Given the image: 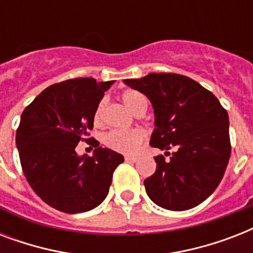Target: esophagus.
Wrapping results in <instances>:
<instances>
[{
	"mask_svg": "<svg viewBox=\"0 0 253 253\" xmlns=\"http://www.w3.org/2000/svg\"><path fill=\"white\" fill-rule=\"evenodd\" d=\"M125 160H126L127 163H136L138 162V158H134V156H126Z\"/></svg>",
	"mask_w": 253,
	"mask_h": 253,
	"instance_id": "obj_1",
	"label": "esophagus"
}]
</instances>
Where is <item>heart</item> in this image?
<instances>
[{
    "instance_id": "b5f03b06",
    "label": "heart",
    "mask_w": 253,
    "mask_h": 253,
    "mask_svg": "<svg viewBox=\"0 0 253 253\" xmlns=\"http://www.w3.org/2000/svg\"><path fill=\"white\" fill-rule=\"evenodd\" d=\"M122 102L125 106L132 113V114H139L142 111H146L147 109V99L146 97L136 90H125L121 95ZM102 110H103V101L98 103V106L94 111V123L99 125L102 119ZM144 135L140 130H113L105 136V144L109 148L121 152L125 155H135L138 152L139 147L142 144Z\"/></svg>"
}]
</instances>
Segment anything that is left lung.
I'll return each instance as SVG.
<instances>
[{
  "mask_svg": "<svg viewBox=\"0 0 253 253\" xmlns=\"http://www.w3.org/2000/svg\"><path fill=\"white\" fill-rule=\"evenodd\" d=\"M123 83L150 99L155 114L150 144L170 156L155 158L156 170L144 180L148 197L173 211L204 202L219 185L231 154L227 111L211 91L182 75L150 73Z\"/></svg>",
  "mask_w": 253,
  "mask_h": 253,
  "instance_id": "left-lung-1",
  "label": "left lung"
}]
</instances>
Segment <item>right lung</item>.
I'll return each instance as SVG.
<instances>
[{"label": "right lung", "mask_w": 253, "mask_h": 253, "mask_svg": "<svg viewBox=\"0 0 253 253\" xmlns=\"http://www.w3.org/2000/svg\"><path fill=\"white\" fill-rule=\"evenodd\" d=\"M113 83L90 77L63 81L44 89L22 113L15 135L22 169L34 192L51 208L68 214L97 208L109 193L113 172L125 162L97 140L93 156L76 154Z\"/></svg>", "instance_id": "1"}]
</instances>
